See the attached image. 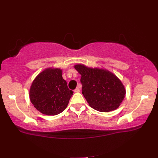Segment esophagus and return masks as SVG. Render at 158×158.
Returning <instances> with one entry per match:
<instances>
[{
    "label": "esophagus",
    "instance_id": "esophagus-1",
    "mask_svg": "<svg viewBox=\"0 0 158 158\" xmlns=\"http://www.w3.org/2000/svg\"><path fill=\"white\" fill-rule=\"evenodd\" d=\"M80 91V87H76L75 90H74V92H76V93H78V92Z\"/></svg>",
    "mask_w": 158,
    "mask_h": 158
}]
</instances>
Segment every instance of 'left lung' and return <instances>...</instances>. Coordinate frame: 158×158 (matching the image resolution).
<instances>
[{
  "instance_id": "1",
  "label": "left lung",
  "mask_w": 158,
  "mask_h": 158,
  "mask_svg": "<svg viewBox=\"0 0 158 158\" xmlns=\"http://www.w3.org/2000/svg\"><path fill=\"white\" fill-rule=\"evenodd\" d=\"M75 69L81 75L82 93L89 106L100 112H109L120 106L126 91L120 80L105 69L77 64Z\"/></svg>"
}]
</instances>
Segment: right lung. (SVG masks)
<instances>
[{"instance_id": "right-lung-1", "label": "right lung", "mask_w": 158, "mask_h": 158, "mask_svg": "<svg viewBox=\"0 0 158 158\" xmlns=\"http://www.w3.org/2000/svg\"><path fill=\"white\" fill-rule=\"evenodd\" d=\"M73 92L68 88L60 69H47L33 82L29 91L31 103L43 114L56 115L67 108Z\"/></svg>"}]
</instances>
